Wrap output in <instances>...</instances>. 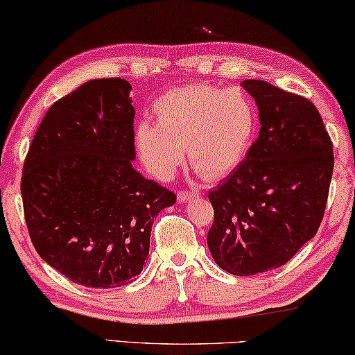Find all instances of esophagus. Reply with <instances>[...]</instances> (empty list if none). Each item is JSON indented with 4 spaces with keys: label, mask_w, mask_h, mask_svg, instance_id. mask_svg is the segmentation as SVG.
I'll list each match as a JSON object with an SVG mask.
<instances>
[{
    "label": "esophagus",
    "mask_w": 355,
    "mask_h": 355,
    "mask_svg": "<svg viewBox=\"0 0 355 355\" xmlns=\"http://www.w3.org/2000/svg\"><path fill=\"white\" fill-rule=\"evenodd\" d=\"M195 196H198V191H187V190H179L178 191V200L184 202V201H189L191 198H195Z\"/></svg>",
    "instance_id": "34e87169"
}]
</instances>
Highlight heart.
I'll list each match as a JSON object with an SVG mask.
<instances>
[{"label": "heart", "instance_id": "heart-1", "mask_svg": "<svg viewBox=\"0 0 355 355\" xmlns=\"http://www.w3.org/2000/svg\"><path fill=\"white\" fill-rule=\"evenodd\" d=\"M154 116L157 124L137 125L135 146L148 170L164 181L182 164L184 149L202 178L226 176L245 159L258 130L252 97L206 83L166 91L155 101Z\"/></svg>", "mask_w": 355, "mask_h": 355}]
</instances>
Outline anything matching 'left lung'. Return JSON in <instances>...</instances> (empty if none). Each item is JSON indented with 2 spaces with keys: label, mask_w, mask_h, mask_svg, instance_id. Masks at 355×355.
<instances>
[{
  "label": "left lung",
  "mask_w": 355,
  "mask_h": 355,
  "mask_svg": "<svg viewBox=\"0 0 355 355\" xmlns=\"http://www.w3.org/2000/svg\"><path fill=\"white\" fill-rule=\"evenodd\" d=\"M261 130L245 160L211 190L207 247L232 275L286 264L322 222L334 173V144L309 98L263 80L242 81Z\"/></svg>",
  "instance_id": "8db88e82"
}]
</instances>
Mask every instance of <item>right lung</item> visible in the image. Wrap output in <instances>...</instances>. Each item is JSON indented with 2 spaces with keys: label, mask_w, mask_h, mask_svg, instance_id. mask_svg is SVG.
Returning <instances> with one entry per match:
<instances>
[{
  "label": "right lung",
  "mask_w": 355,
  "mask_h": 355,
  "mask_svg": "<svg viewBox=\"0 0 355 355\" xmlns=\"http://www.w3.org/2000/svg\"><path fill=\"white\" fill-rule=\"evenodd\" d=\"M123 78L86 81L45 113L21 174L39 257L69 280L118 288L146 263L154 218L174 191L133 170V116Z\"/></svg>",
  "instance_id": "add662e5"
}]
</instances>
